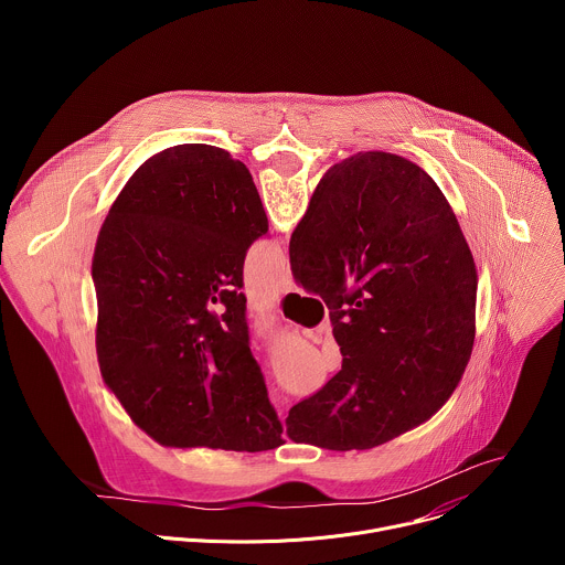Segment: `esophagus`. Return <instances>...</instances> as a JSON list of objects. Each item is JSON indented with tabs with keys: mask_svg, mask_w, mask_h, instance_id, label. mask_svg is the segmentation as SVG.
Segmentation results:
<instances>
[{
	"mask_svg": "<svg viewBox=\"0 0 565 565\" xmlns=\"http://www.w3.org/2000/svg\"><path fill=\"white\" fill-rule=\"evenodd\" d=\"M277 290H279V292H288V290H292V277H290V273H288V270L279 277Z\"/></svg>",
	"mask_w": 565,
	"mask_h": 565,
	"instance_id": "34e87169",
	"label": "esophagus"
}]
</instances>
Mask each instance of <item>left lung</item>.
Wrapping results in <instances>:
<instances>
[{"mask_svg": "<svg viewBox=\"0 0 565 565\" xmlns=\"http://www.w3.org/2000/svg\"><path fill=\"white\" fill-rule=\"evenodd\" d=\"M266 232L248 168L212 145L153 153L114 201L92 262L96 353L105 386L158 445H284L241 292Z\"/></svg>", "mask_w": 565, "mask_h": 565, "instance_id": "obj_1", "label": "left lung"}]
</instances>
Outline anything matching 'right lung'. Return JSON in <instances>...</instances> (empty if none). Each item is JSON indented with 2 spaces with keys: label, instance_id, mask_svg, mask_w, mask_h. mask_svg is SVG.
Here are the masks:
<instances>
[{
  "label": "right lung",
  "instance_id": "1",
  "mask_svg": "<svg viewBox=\"0 0 565 565\" xmlns=\"http://www.w3.org/2000/svg\"><path fill=\"white\" fill-rule=\"evenodd\" d=\"M290 268L327 301L342 353V371L290 409L292 443L371 449L440 412L471 358L478 275L423 168L386 151L333 166L290 236Z\"/></svg>",
  "mask_w": 565,
  "mask_h": 565
}]
</instances>
